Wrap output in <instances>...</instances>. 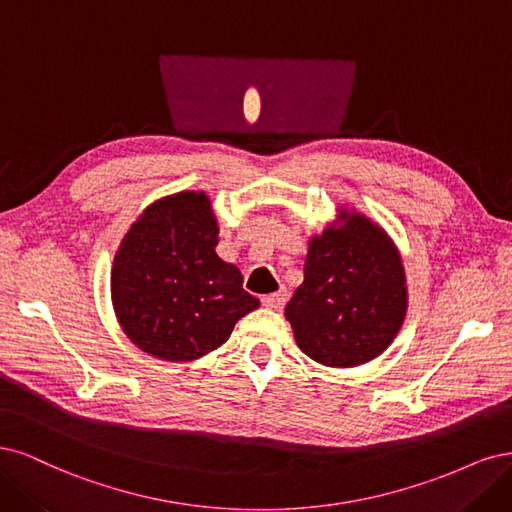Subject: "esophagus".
I'll return each mask as SVG.
<instances>
[{"label": "esophagus", "instance_id": "esophagus-1", "mask_svg": "<svg viewBox=\"0 0 512 512\" xmlns=\"http://www.w3.org/2000/svg\"><path fill=\"white\" fill-rule=\"evenodd\" d=\"M285 302H287V291L285 289H280V291L270 293V295H263V298H261V304L266 308H272V310H280L285 306Z\"/></svg>", "mask_w": 512, "mask_h": 512}]
</instances>
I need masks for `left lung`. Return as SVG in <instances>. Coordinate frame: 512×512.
<instances>
[{
  "label": "left lung",
  "instance_id": "1",
  "mask_svg": "<svg viewBox=\"0 0 512 512\" xmlns=\"http://www.w3.org/2000/svg\"><path fill=\"white\" fill-rule=\"evenodd\" d=\"M406 310L398 246L366 214L338 208L308 240L304 283L285 308L302 353L329 368L368 364L398 336Z\"/></svg>",
  "mask_w": 512,
  "mask_h": 512
}]
</instances>
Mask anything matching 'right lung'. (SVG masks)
Returning a JSON list of instances; mask_svg holds the SVG:
<instances>
[{"instance_id": "obj_1", "label": "right lung", "mask_w": 512, "mask_h": 512, "mask_svg": "<svg viewBox=\"0 0 512 512\" xmlns=\"http://www.w3.org/2000/svg\"><path fill=\"white\" fill-rule=\"evenodd\" d=\"M219 223L206 191L148 206L127 229L110 274L114 315L138 349L166 361L200 359L259 306L242 274L217 255Z\"/></svg>"}]
</instances>
